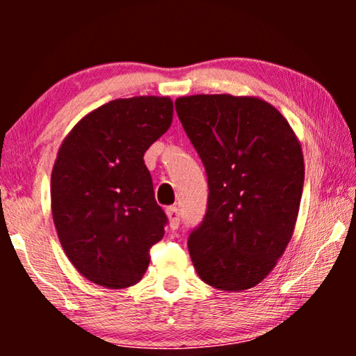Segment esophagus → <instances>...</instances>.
I'll return each mask as SVG.
<instances>
[{"instance_id": "34e87169", "label": "esophagus", "mask_w": 356, "mask_h": 356, "mask_svg": "<svg viewBox=\"0 0 356 356\" xmlns=\"http://www.w3.org/2000/svg\"><path fill=\"white\" fill-rule=\"evenodd\" d=\"M167 217H168V223L170 228H178L179 225V211L177 207H168L167 209Z\"/></svg>"}]
</instances>
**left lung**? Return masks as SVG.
I'll return each instance as SVG.
<instances>
[{
    "instance_id": "left-lung-1",
    "label": "left lung",
    "mask_w": 356,
    "mask_h": 356,
    "mask_svg": "<svg viewBox=\"0 0 356 356\" xmlns=\"http://www.w3.org/2000/svg\"><path fill=\"white\" fill-rule=\"evenodd\" d=\"M175 106L209 181L206 217L188 240L194 269L213 289H252L293 235L305 181L300 140L259 97L199 94Z\"/></svg>"
}]
</instances>
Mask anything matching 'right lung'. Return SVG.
Masks as SVG:
<instances>
[{
  "instance_id": "add662e5",
  "label": "right lung",
  "mask_w": 356,
  "mask_h": 356,
  "mask_svg": "<svg viewBox=\"0 0 356 356\" xmlns=\"http://www.w3.org/2000/svg\"><path fill=\"white\" fill-rule=\"evenodd\" d=\"M173 120L170 97L116 99L76 123L51 172V213L67 259L106 289L143 279L167 216L144 154Z\"/></svg>"
}]
</instances>
